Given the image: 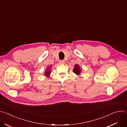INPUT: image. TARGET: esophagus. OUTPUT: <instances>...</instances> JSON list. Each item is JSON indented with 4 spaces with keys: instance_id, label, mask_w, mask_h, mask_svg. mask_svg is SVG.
<instances>
[{
    "instance_id": "1",
    "label": "esophagus",
    "mask_w": 127,
    "mask_h": 127,
    "mask_svg": "<svg viewBox=\"0 0 127 127\" xmlns=\"http://www.w3.org/2000/svg\"><path fill=\"white\" fill-rule=\"evenodd\" d=\"M59 63L61 64H65V61L64 60H60Z\"/></svg>"
}]
</instances>
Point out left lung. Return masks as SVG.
<instances>
[{
  "label": "left lung",
  "instance_id": "8db88e82",
  "mask_svg": "<svg viewBox=\"0 0 127 127\" xmlns=\"http://www.w3.org/2000/svg\"><path fill=\"white\" fill-rule=\"evenodd\" d=\"M81 71V70L80 69L79 66L77 64L75 65L74 66V69H73V72H74V73L77 75H79Z\"/></svg>",
  "mask_w": 127,
  "mask_h": 127
}]
</instances>
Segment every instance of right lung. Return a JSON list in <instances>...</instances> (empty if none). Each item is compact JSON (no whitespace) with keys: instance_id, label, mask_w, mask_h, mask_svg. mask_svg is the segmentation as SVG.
Listing matches in <instances>:
<instances>
[{"instance_id":"add662e5","label":"right lung","mask_w":127,"mask_h":127,"mask_svg":"<svg viewBox=\"0 0 127 127\" xmlns=\"http://www.w3.org/2000/svg\"><path fill=\"white\" fill-rule=\"evenodd\" d=\"M47 70H48V71H47L45 72V75H47V76H49V74H50V70L49 69V67H48V68H47Z\"/></svg>"}]
</instances>
